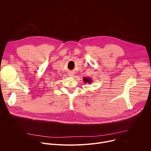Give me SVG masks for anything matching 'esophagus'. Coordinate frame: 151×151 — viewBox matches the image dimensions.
Segmentation results:
<instances>
[{
    "instance_id": "esophagus-1",
    "label": "esophagus",
    "mask_w": 151,
    "mask_h": 151,
    "mask_svg": "<svg viewBox=\"0 0 151 151\" xmlns=\"http://www.w3.org/2000/svg\"><path fill=\"white\" fill-rule=\"evenodd\" d=\"M69 76H73V73H69Z\"/></svg>"
}]
</instances>
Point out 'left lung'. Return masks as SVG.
Here are the masks:
<instances>
[{
	"label": "left lung",
	"instance_id": "8db88e82",
	"mask_svg": "<svg viewBox=\"0 0 151 151\" xmlns=\"http://www.w3.org/2000/svg\"><path fill=\"white\" fill-rule=\"evenodd\" d=\"M83 82L85 83H88L89 84H90L91 82H92V79L91 78H89V77H87V78H83Z\"/></svg>",
	"mask_w": 151,
	"mask_h": 151
}]
</instances>
